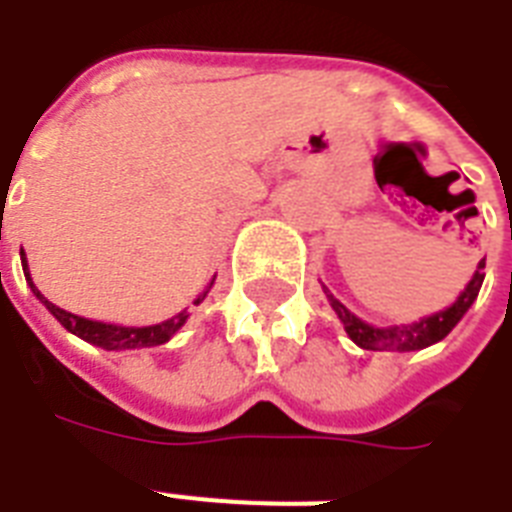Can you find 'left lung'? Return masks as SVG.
I'll list each match as a JSON object with an SVG mask.
<instances>
[{
  "instance_id": "obj_1",
  "label": "left lung",
  "mask_w": 512,
  "mask_h": 512,
  "mask_svg": "<svg viewBox=\"0 0 512 512\" xmlns=\"http://www.w3.org/2000/svg\"><path fill=\"white\" fill-rule=\"evenodd\" d=\"M484 268L486 260H481L468 287L462 289L460 297H457L446 311L433 313L428 319L414 321V324H401V327H372V324H366V321H361L358 316H353L335 295H329V289H324V292H327L329 297V305H332L337 316H340L342 327H345L348 337L356 342L358 348L398 350V353H406V350H422L428 348V345H433V342L444 340V337L457 327V321L468 313V308L478 297V289L484 284Z\"/></svg>"
}]
</instances>
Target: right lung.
Returning <instances> with one entry per match:
<instances>
[{
    "label": "right lung",
    "mask_w": 512,
    "mask_h": 512,
    "mask_svg": "<svg viewBox=\"0 0 512 512\" xmlns=\"http://www.w3.org/2000/svg\"><path fill=\"white\" fill-rule=\"evenodd\" d=\"M23 260V273H26V281L31 292L36 295L39 303H44V308L55 316V319L63 324V327L71 332V335L82 337L84 342H90V345H98L103 350H130V348H154V345H164V342L170 340L175 335L177 329L183 327L185 319H188V313H177L172 319L162 321V324H154V327H119V324H103V321H92V319H84V316H76V313H68L63 308H58L55 303H50L47 297L34 287V281H31V273H28V263L26 257L20 255ZM212 287V284H209ZM209 292V289H207ZM199 295L193 300V305H199L204 297Z\"/></svg>",
    "instance_id": "add662e5"
}]
</instances>
